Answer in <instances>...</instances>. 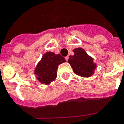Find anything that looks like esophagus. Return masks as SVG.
Masks as SVG:
<instances>
[{
    "mask_svg": "<svg viewBox=\"0 0 124 124\" xmlns=\"http://www.w3.org/2000/svg\"><path fill=\"white\" fill-rule=\"evenodd\" d=\"M65 59H66V61H68V60H69V56H68V55H67V56H66V57H65Z\"/></svg>",
    "mask_w": 124,
    "mask_h": 124,
    "instance_id": "esophagus-1",
    "label": "esophagus"
}]
</instances>
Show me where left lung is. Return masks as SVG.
<instances>
[{"instance_id":"1","label":"left lung","mask_w":124,"mask_h":124,"mask_svg":"<svg viewBox=\"0 0 124 124\" xmlns=\"http://www.w3.org/2000/svg\"><path fill=\"white\" fill-rule=\"evenodd\" d=\"M73 52L74 55H70L68 62L74 73L82 77L91 76L96 68V65L93 62V58L87 55V52L81 48H75Z\"/></svg>"}]
</instances>
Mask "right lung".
Listing matches in <instances>:
<instances>
[{"label":"right lung","mask_w":124,"mask_h":124,"mask_svg":"<svg viewBox=\"0 0 124 124\" xmlns=\"http://www.w3.org/2000/svg\"><path fill=\"white\" fill-rule=\"evenodd\" d=\"M64 57L53 52H46L43 55L41 61L38 63L35 70L37 79L41 83L48 85L57 77L58 65L65 62Z\"/></svg>","instance_id":"add662e5"}]
</instances>
